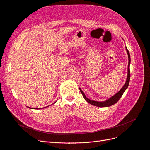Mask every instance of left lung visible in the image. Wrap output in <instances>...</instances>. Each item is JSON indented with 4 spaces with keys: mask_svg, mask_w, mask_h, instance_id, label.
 I'll list each match as a JSON object with an SVG mask.
<instances>
[{
    "mask_svg": "<svg viewBox=\"0 0 150 150\" xmlns=\"http://www.w3.org/2000/svg\"><path fill=\"white\" fill-rule=\"evenodd\" d=\"M126 50L127 51V54H128V75H127V78H126V81L125 82V84H124V86H122V88L117 92L116 94H115L114 96H112V97H111L110 98H109L107 100L104 101H93V100H91V99H88L86 98V95L84 94V92L81 90V88H79L80 91L82 93L83 96L84 97V98L85 99V100L88 102L89 104H92L93 106H98V107H109L111 106L113 104H115V103H116L117 101H118L119 99L121 98V97L122 96V95L123 94L124 92L125 91V90L128 88V86H129V80H130V71H129V65H130V62H131V58H130V54L129 52L128 51V49L126 47Z\"/></svg>",
    "mask_w": 150,
    "mask_h": 150,
    "instance_id": "8db88e82",
    "label": "left lung"
}]
</instances>
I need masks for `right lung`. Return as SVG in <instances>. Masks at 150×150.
Instances as JSON below:
<instances>
[{
  "instance_id": "1",
  "label": "right lung",
  "mask_w": 150,
  "mask_h": 150,
  "mask_svg": "<svg viewBox=\"0 0 150 150\" xmlns=\"http://www.w3.org/2000/svg\"><path fill=\"white\" fill-rule=\"evenodd\" d=\"M55 103H56V102H55ZM28 108H30V107H28ZM30 109H32V108H30Z\"/></svg>"
}]
</instances>
